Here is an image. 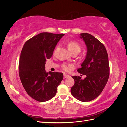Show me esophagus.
I'll return each mask as SVG.
<instances>
[{
    "label": "esophagus",
    "mask_w": 127,
    "mask_h": 127,
    "mask_svg": "<svg viewBox=\"0 0 127 127\" xmlns=\"http://www.w3.org/2000/svg\"><path fill=\"white\" fill-rule=\"evenodd\" d=\"M70 76L69 75H68L67 74H64V78H68V77H70Z\"/></svg>",
    "instance_id": "esophagus-1"
}]
</instances>
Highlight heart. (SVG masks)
Segmentation results:
<instances>
[{"label":"heart","instance_id":"heart-1","mask_svg":"<svg viewBox=\"0 0 127 127\" xmlns=\"http://www.w3.org/2000/svg\"><path fill=\"white\" fill-rule=\"evenodd\" d=\"M68 48L69 50V51L71 53L72 52H77L79 53L80 51H81V47L79 44H78L77 42L75 41H70L67 43ZM72 67V65H66L64 64L63 66V69L67 72L70 71L71 70V68Z\"/></svg>","mask_w":127,"mask_h":127}]
</instances>
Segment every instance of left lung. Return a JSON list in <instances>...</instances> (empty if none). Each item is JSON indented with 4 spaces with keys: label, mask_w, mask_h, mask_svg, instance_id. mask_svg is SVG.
I'll list each match as a JSON object with an SVG mask.
<instances>
[{
    "label": "left lung",
    "mask_w": 127,
    "mask_h": 127,
    "mask_svg": "<svg viewBox=\"0 0 127 127\" xmlns=\"http://www.w3.org/2000/svg\"><path fill=\"white\" fill-rule=\"evenodd\" d=\"M79 37L86 46L85 58L77 70L86 75L84 79L72 76L75 84L71 88L73 96L83 102H89L101 93L109 77V63L105 47L95 37L88 33L80 34Z\"/></svg>",
    "instance_id": "left-lung-1"
}]
</instances>
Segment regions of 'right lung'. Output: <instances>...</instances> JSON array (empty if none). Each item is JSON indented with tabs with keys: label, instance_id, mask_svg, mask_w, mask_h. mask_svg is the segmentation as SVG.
<instances>
[{
	"label": "right lung",
	"instance_id": "obj_1",
	"mask_svg": "<svg viewBox=\"0 0 127 127\" xmlns=\"http://www.w3.org/2000/svg\"><path fill=\"white\" fill-rule=\"evenodd\" d=\"M64 34L41 33L24 44L19 61V75L23 86L32 98L41 102L55 96L64 78L63 73L47 72L45 62L50 58Z\"/></svg>",
	"mask_w": 127,
	"mask_h": 127
}]
</instances>
